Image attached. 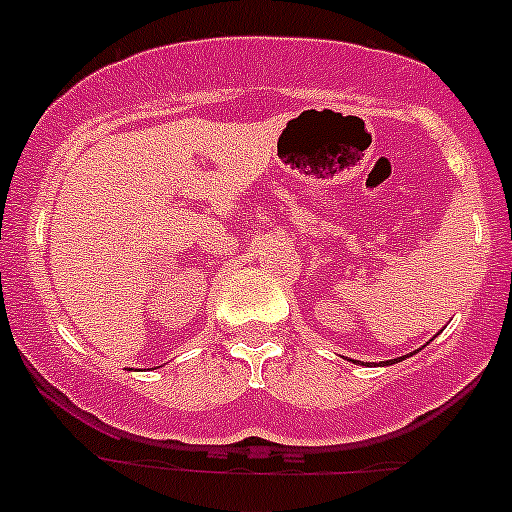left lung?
<instances>
[{"mask_svg": "<svg viewBox=\"0 0 512 512\" xmlns=\"http://www.w3.org/2000/svg\"><path fill=\"white\" fill-rule=\"evenodd\" d=\"M410 355H413V352H410ZM405 360V355L403 357H395V360H385V362H380V365H395V362H403Z\"/></svg>", "mask_w": 512, "mask_h": 512, "instance_id": "left-lung-1", "label": "left lung"}]
</instances>
